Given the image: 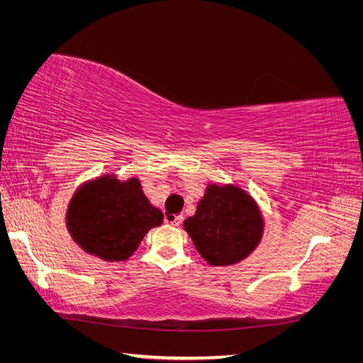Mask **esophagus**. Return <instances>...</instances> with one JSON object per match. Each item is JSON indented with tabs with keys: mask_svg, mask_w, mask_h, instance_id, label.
Masks as SVG:
<instances>
[{
	"mask_svg": "<svg viewBox=\"0 0 363 363\" xmlns=\"http://www.w3.org/2000/svg\"><path fill=\"white\" fill-rule=\"evenodd\" d=\"M164 223H168L174 227H179L183 223V216L179 215H164Z\"/></svg>",
	"mask_w": 363,
	"mask_h": 363,
	"instance_id": "34e87169",
	"label": "esophagus"
}]
</instances>
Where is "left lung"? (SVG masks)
Returning a JSON list of instances; mask_svg holds the SVG:
<instances>
[{"label":"left lung","mask_w":363,"mask_h":363,"mask_svg":"<svg viewBox=\"0 0 363 363\" xmlns=\"http://www.w3.org/2000/svg\"><path fill=\"white\" fill-rule=\"evenodd\" d=\"M184 230L213 267L233 265L257 247L263 221L256 203L236 186L211 184Z\"/></svg>","instance_id":"1"}]
</instances>
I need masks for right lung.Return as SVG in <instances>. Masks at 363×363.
Here are the masks:
<instances>
[{
  "label": "right lung",
  "mask_w": 363,
  "mask_h": 363,
  "mask_svg": "<svg viewBox=\"0 0 363 363\" xmlns=\"http://www.w3.org/2000/svg\"><path fill=\"white\" fill-rule=\"evenodd\" d=\"M162 219V212L150 204L138 179L121 183L113 175L77 191L67 215L75 242L89 255L111 262L128 259Z\"/></svg>",
  "instance_id": "add662e5"
}]
</instances>
